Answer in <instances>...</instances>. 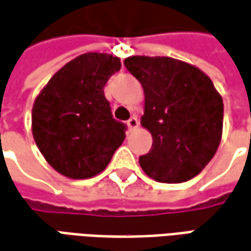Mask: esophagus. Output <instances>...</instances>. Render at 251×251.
Returning <instances> with one entry per match:
<instances>
[{"label": "esophagus", "mask_w": 251, "mask_h": 251, "mask_svg": "<svg viewBox=\"0 0 251 251\" xmlns=\"http://www.w3.org/2000/svg\"><path fill=\"white\" fill-rule=\"evenodd\" d=\"M127 126H128V128L132 131V129H135L138 126H139V120H138L135 116L129 117L128 122H127Z\"/></svg>", "instance_id": "esophagus-1"}]
</instances>
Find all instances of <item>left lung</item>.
<instances>
[{
	"mask_svg": "<svg viewBox=\"0 0 251 251\" xmlns=\"http://www.w3.org/2000/svg\"><path fill=\"white\" fill-rule=\"evenodd\" d=\"M124 66L143 86L142 126L152 136L139 157L143 172L158 182L178 184L207 166L219 147L223 100L201 70L169 56H129Z\"/></svg>",
	"mask_w": 251,
	"mask_h": 251,
	"instance_id": "obj_1",
	"label": "left lung"
}]
</instances>
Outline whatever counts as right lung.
I'll return each instance as SVG.
<instances>
[{"instance_id": "obj_1", "label": "right lung", "mask_w": 251, "mask_h": 251, "mask_svg": "<svg viewBox=\"0 0 251 251\" xmlns=\"http://www.w3.org/2000/svg\"><path fill=\"white\" fill-rule=\"evenodd\" d=\"M117 56L79 55L55 73L32 108V134L46 161L70 178H90L111 162L127 126L112 116L104 86Z\"/></svg>"}]
</instances>
